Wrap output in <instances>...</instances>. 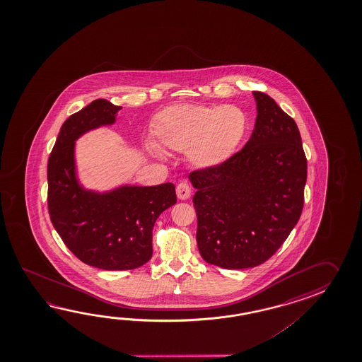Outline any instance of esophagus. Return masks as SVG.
<instances>
[{
  "label": "esophagus",
  "mask_w": 362,
  "mask_h": 362,
  "mask_svg": "<svg viewBox=\"0 0 362 362\" xmlns=\"http://www.w3.org/2000/svg\"><path fill=\"white\" fill-rule=\"evenodd\" d=\"M176 194H177L178 199L186 200L187 198H190V194H192V189L189 184L186 182H180L176 187Z\"/></svg>",
  "instance_id": "1"
}]
</instances>
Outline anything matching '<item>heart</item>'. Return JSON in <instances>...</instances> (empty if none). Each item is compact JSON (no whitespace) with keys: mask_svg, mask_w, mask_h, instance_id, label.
<instances>
[{"mask_svg":"<svg viewBox=\"0 0 362 362\" xmlns=\"http://www.w3.org/2000/svg\"><path fill=\"white\" fill-rule=\"evenodd\" d=\"M246 128V114L237 106L178 103L153 117L151 132L156 145L150 150L155 155H163L160 147L187 151L194 165L212 168L234 154Z\"/></svg>","mask_w":362,"mask_h":362,"instance_id":"1","label":"heart"}]
</instances>
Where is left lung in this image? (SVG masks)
<instances>
[{
    "mask_svg": "<svg viewBox=\"0 0 362 362\" xmlns=\"http://www.w3.org/2000/svg\"><path fill=\"white\" fill-rule=\"evenodd\" d=\"M251 139L228 160L194 170L200 256L223 269L254 268L276 254L300 218L307 158L300 132L268 94L254 92Z\"/></svg>",
    "mask_w": 362,
    "mask_h": 362,
    "instance_id": "1",
    "label": "left lung"
}]
</instances>
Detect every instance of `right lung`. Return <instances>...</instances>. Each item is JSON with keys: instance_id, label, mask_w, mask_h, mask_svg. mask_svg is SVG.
Wrapping results in <instances>:
<instances>
[{"instance_id": "right-lung-1", "label": "right lung", "mask_w": 362, "mask_h": 362, "mask_svg": "<svg viewBox=\"0 0 362 362\" xmlns=\"http://www.w3.org/2000/svg\"><path fill=\"white\" fill-rule=\"evenodd\" d=\"M120 106L106 100L69 116L47 162V208L64 245L78 260L105 270L136 269L153 256L155 221L176 204L175 185L131 186L111 192L78 184L75 141L86 132L115 123Z\"/></svg>"}]
</instances>
